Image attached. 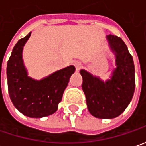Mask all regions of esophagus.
Wrapping results in <instances>:
<instances>
[{"mask_svg":"<svg viewBox=\"0 0 146 146\" xmlns=\"http://www.w3.org/2000/svg\"><path fill=\"white\" fill-rule=\"evenodd\" d=\"M74 65H75V67H76V69H77V70H79L80 68H82V64H81L80 61H78V60L74 62Z\"/></svg>","mask_w":146,"mask_h":146,"instance_id":"obj_1","label":"esophagus"}]
</instances>
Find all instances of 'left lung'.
<instances>
[{
	"mask_svg": "<svg viewBox=\"0 0 146 146\" xmlns=\"http://www.w3.org/2000/svg\"><path fill=\"white\" fill-rule=\"evenodd\" d=\"M110 48L115 55L116 68L111 79L103 82L82 69V90L90 113L99 119H113L123 113L135 90V68L133 56L123 40L107 35Z\"/></svg>",
	"mask_w": 146,
	"mask_h": 146,
	"instance_id": "obj_1",
	"label": "left lung"
}]
</instances>
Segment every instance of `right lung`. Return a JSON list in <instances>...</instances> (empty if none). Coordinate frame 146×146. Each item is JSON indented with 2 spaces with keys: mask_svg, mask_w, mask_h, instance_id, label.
Wrapping results in <instances>:
<instances>
[{
  "mask_svg": "<svg viewBox=\"0 0 146 146\" xmlns=\"http://www.w3.org/2000/svg\"><path fill=\"white\" fill-rule=\"evenodd\" d=\"M31 34L18 40L8 60V90L12 103L21 113L31 118H42L57 111L75 67L70 65L39 81L28 77L23 49Z\"/></svg>",
  "mask_w": 146,
  "mask_h": 146,
  "instance_id": "add662e5",
  "label": "right lung"
}]
</instances>
